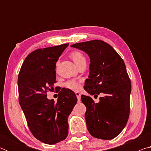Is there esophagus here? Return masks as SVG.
Segmentation results:
<instances>
[{
    "mask_svg": "<svg viewBox=\"0 0 151 151\" xmlns=\"http://www.w3.org/2000/svg\"><path fill=\"white\" fill-rule=\"evenodd\" d=\"M75 94H76V97H77L78 101L80 102L81 101V94L79 93H78V92H76V93H75Z\"/></svg>",
    "mask_w": 151,
    "mask_h": 151,
    "instance_id": "34e87169",
    "label": "esophagus"
}]
</instances>
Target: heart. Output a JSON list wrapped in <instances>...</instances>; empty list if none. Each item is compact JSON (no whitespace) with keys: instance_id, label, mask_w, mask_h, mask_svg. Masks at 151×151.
Listing matches in <instances>:
<instances>
[{"instance_id":"1","label":"heart","mask_w":151,"mask_h":151,"mask_svg":"<svg viewBox=\"0 0 151 151\" xmlns=\"http://www.w3.org/2000/svg\"><path fill=\"white\" fill-rule=\"evenodd\" d=\"M70 57L73 60L74 62L78 66L79 64H81L83 62H86V58L81 52L79 51H73L70 52ZM65 86L66 88H67L70 90H72L74 91H78L81 88V85L78 82L75 80H70L66 82L65 84Z\"/></svg>"}]
</instances>
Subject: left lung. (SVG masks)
Here are the masks:
<instances>
[{"instance_id": "left-lung-1", "label": "left lung", "mask_w": 151, "mask_h": 151, "mask_svg": "<svg viewBox=\"0 0 151 151\" xmlns=\"http://www.w3.org/2000/svg\"><path fill=\"white\" fill-rule=\"evenodd\" d=\"M71 47L85 51L90 57V75L84 88L91 95H104L98 103H94L90 96L81 95L86 108L88 132L97 139H114L126 126L130 113L131 83L124 61L103 40L78 42Z\"/></svg>"}]
</instances>
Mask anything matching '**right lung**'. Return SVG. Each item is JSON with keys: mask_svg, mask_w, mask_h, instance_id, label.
<instances>
[{"mask_svg": "<svg viewBox=\"0 0 151 151\" xmlns=\"http://www.w3.org/2000/svg\"><path fill=\"white\" fill-rule=\"evenodd\" d=\"M68 45L32 51L25 58L18 76L19 103L28 127L36 139L48 145L67 137L68 116L77 102L70 89L61 90L57 102L47 97L57 83L56 63Z\"/></svg>", "mask_w": 151, "mask_h": 151, "instance_id": "obj_1", "label": "right lung"}]
</instances>
